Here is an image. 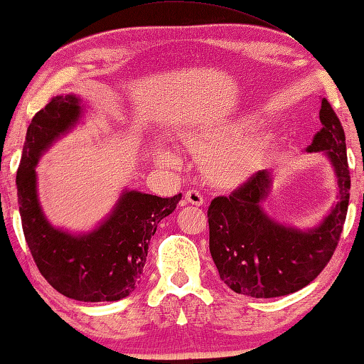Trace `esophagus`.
<instances>
[{
	"label": "esophagus",
	"instance_id": "esophagus-1",
	"mask_svg": "<svg viewBox=\"0 0 364 364\" xmlns=\"http://www.w3.org/2000/svg\"><path fill=\"white\" fill-rule=\"evenodd\" d=\"M184 199H186V202L188 204H193V205H197V207H200V205H204V197L200 196V193L199 191H188L186 194H184Z\"/></svg>",
	"mask_w": 364,
	"mask_h": 364
}]
</instances>
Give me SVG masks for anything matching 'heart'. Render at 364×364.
Wrapping results in <instances>:
<instances>
[{"label": "heart", "instance_id": "heart-1", "mask_svg": "<svg viewBox=\"0 0 364 364\" xmlns=\"http://www.w3.org/2000/svg\"><path fill=\"white\" fill-rule=\"evenodd\" d=\"M257 119L241 114L225 122L186 132L181 136L186 149L202 159V170L213 186L237 189L247 184L260 167L269 146L267 133L247 134L254 130ZM157 160L165 167H176L180 160L164 147L156 151Z\"/></svg>", "mask_w": 364, "mask_h": 364}]
</instances>
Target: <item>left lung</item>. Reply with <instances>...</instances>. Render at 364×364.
Masks as SVG:
<instances>
[{
    "instance_id": "8db88e82",
    "label": "left lung",
    "mask_w": 364,
    "mask_h": 364,
    "mask_svg": "<svg viewBox=\"0 0 364 364\" xmlns=\"http://www.w3.org/2000/svg\"><path fill=\"white\" fill-rule=\"evenodd\" d=\"M323 128L306 152H321L334 168L337 196L328 215L311 228L279 223L264 212L273 170L257 171L231 196L215 197L208 207L210 254L220 278L231 291L255 299L289 295L321 273L341 239L350 199L347 144L341 120L321 97Z\"/></svg>"
}]
</instances>
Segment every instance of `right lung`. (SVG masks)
Instances as JSON below:
<instances>
[{
	"instance_id": "add662e5",
	"label": "right lung",
	"mask_w": 364,
	"mask_h": 364,
	"mask_svg": "<svg viewBox=\"0 0 364 364\" xmlns=\"http://www.w3.org/2000/svg\"><path fill=\"white\" fill-rule=\"evenodd\" d=\"M85 109L78 95H59L30 122L16 180L19 212L28 249L49 284L80 301H115L139 284L151 237L160 220L175 210L181 194L162 199L125 188L93 230L70 232L54 226L40 204L36 165L78 125Z\"/></svg>"
}]
</instances>
